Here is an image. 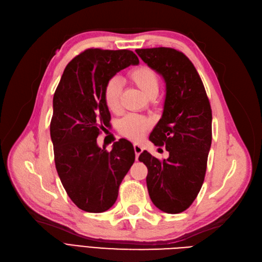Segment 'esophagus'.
<instances>
[{
	"label": "esophagus",
	"mask_w": 262,
	"mask_h": 262,
	"mask_svg": "<svg viewBox=\"0 0 262 262\" xmlns=\"http://www.w3.org/2000/svg\"><path fill=\"white\" fill-rule=\"evenodd\" d=\"M133 148H134V152H136V160L138 161L139 160V155L143 152V147H142L141 145L139 144H134L133 145Z\"/></svg>",
	"instance_id": "esophagus-1"
}]
</instances>
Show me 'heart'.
Here are the masks:
<instances>
[{"mask_svg":"<svg viewBox=\"0 0 262 262\" xmlns=\"http://www.w3.org/2000/svg\"><path fill=\"white\" fill-rule=\"evenodd\" d=\"M128 78L147 98H156L160 92V77L153 69L145 66L137 67L128 73ZM121 93L122 84L119 78L113 77L107 81L104 87V100L110 112L118 113L120 110ZM149 126L150 122L147 118L138 115H128L119 121L118 130L123 137L137 141L144 136Z\"/></svg>","mask_w":262,"mask_h":262,"instance_id":"b5f03b06","label":"heart"}]
</instances>
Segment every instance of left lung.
<instances>
[{
    "instance_id": "1",
    "label": "left lung",
    "mask_w": 262,
    "mask_h": 262,
    "mask_svg": "<svg viewBox=\"0 0 262 262\" xmlns=\"http://www.w3.org/2000/svg\"><path fill=\"white\" fill-rule=\"evenodd\" d=\"M146 64L166 83L163 116L149 136L168 150L160 161L144 150L146 185L156 208L169 214L184 212L199 193L207 171L212 142V110L200 75L186 55L172 48L137 49Z\"/></svg>"
}]
</instances>
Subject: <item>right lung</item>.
<instances>
[{
	"label": "right lung",
	"mask_w": 262,
	"mask_h": 262,
	"mask_svg": "<svg viewBox=\"0 0 262 262\" xmlns=\"http://www.w3.org/2000/svg\"><path fill=\"white\" fill-rule=\"evenodd\" d=\"M130 50L86 49L71 61L53 95L50 136L58 175L78 209L101 213L115 204L119 187L136 160L131 142L100 148L97 137L110 121L104 87L119 71L138 66Z\"/></svg>",
	"instance_id": "obj_1"
}]
</instances>
